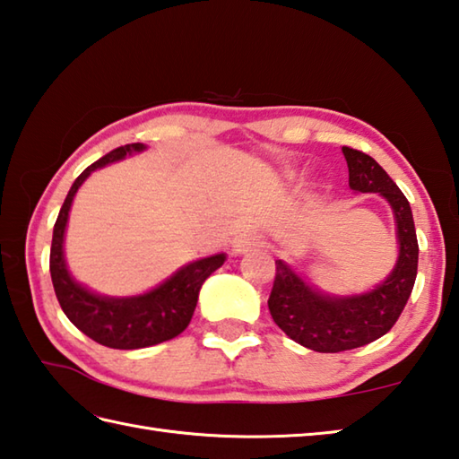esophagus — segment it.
Here are the masks:
<instances>
[{
  "label": "esophagus",
  "mask_w": 459,
  "mask_h": 459,
  "mask_svg": "<svg viewBox=\"0 0 459 459\" xmlns=\"http://www.w3.org/2000/svg\"><path fill=\"white\" fill-rule=\"evenodd\" d=\"M263 242H260V237L253 235V232H245V235H238L232 242V253L235 255H245L248 250L258 248Z\"/></svg>",
  "instance_id": "esophagus-1"
}]
</instances>
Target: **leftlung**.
Returning <instances> with one entry per match:
<instances>
[{
  "label": "left lung",
  "instance_id": "8db88e82",
  "mask_svg": "<svg viewBox=\"0 0 459 459\" xmlns=\"http://www.w3.org/2000/svg\"><path fill=\"white\" fill-rule=\"evenodd\" d=\"M342 152L350 188L378 193L388 201L396 222L398 260L372 290L350 296L322 292L284 260H276L268 310L286 336L314 352H342L384 336L400 318L418 274V238L408 199L370 155L350 147Z\"/></svg>",
  "mask_w": 459,
  "mask_h": 459
}]
</instances>
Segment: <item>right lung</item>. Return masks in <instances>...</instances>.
<instances>
[{
	"label": "right lung",
	"instance_id": "1",
	"mask_svg": "<svg viewBox=\"0 0 459 459\" xmlns=\"http://www.w3.org/2000/svg\"><path fill=\"white\" fill-rule=\"evenodd\" d=\"M145 149L147 145L143 143H131V145L107 152L105 157L89 165L71 185L56 227H53L49 273L63 312L85 336L117 350L155 346L181 334L193 318L203 282L227 260L224 253L193 260L165 278L155 289L137 296L99 294L71 276L65 253H63V242H65L71 204L79 186L93 170Z\"/></svg>",
	"mask_w": 459,
	"mask_h": 459
}]
</instances>
